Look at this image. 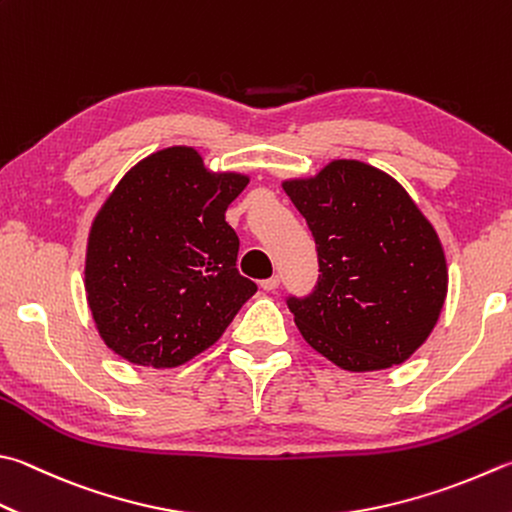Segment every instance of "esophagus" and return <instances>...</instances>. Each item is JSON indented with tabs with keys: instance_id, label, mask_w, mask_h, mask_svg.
Returning <instances> with one entry per match:
<instances>
[{
	"instance_id": "obj_1",
	"label": "esophagus",
	"mask_w": 512,
	"mask_h": 512,
	"mask_svg": "<svg viewBox=\"0 0 512 512\" xmlns=\"http://www.w3.org/2000/svg\"><path fill=\"white\" fill-rule=\"evenodd\" d=\"M281 285V276H272V278H265L263 283H260V287L265 289V292H274V289Z\"/></svg>"
}]
</instances>
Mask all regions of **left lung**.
Instances as JSON below:
<instances>
[{
    "mask_svg": "<svg viewBox=\"0 0 512 512\" xmlns=\"http://www.w3.org/2000/svg\"><path fill=\"white\" fill-rule=\"evenodd\" d=\"M318 256L312 294L289 296L303 339L350 372L410 359L437 325L448 269L435 227L388 173L334 160L283 182Z\"/></svg>",
    "mask_w": 512,
    "mask_h": 512,
    "instance_id": "1",
    "label": "left lung"
}]
</instances>
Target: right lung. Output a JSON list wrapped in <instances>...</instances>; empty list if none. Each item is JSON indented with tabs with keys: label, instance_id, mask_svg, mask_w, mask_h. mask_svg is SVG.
<instances>
[{
	"label": "right lung",
	"instance_id": "1",
	"mask_svg": "<svg viewBox=\"0 0 512 512\" xmlns=\"http://www.w3.org/2000/svg\"><path fill=\"white\" fill-rule=\"evenodd\" d=\"M243 173H214L191 147L151 153L95 216L84 287L106 347L144 368H176L214 345L256 283L236 269L225 211Z\"/></svg>",
	"mask_w": 512,
	"mask_h": 512
}]
</instances>
